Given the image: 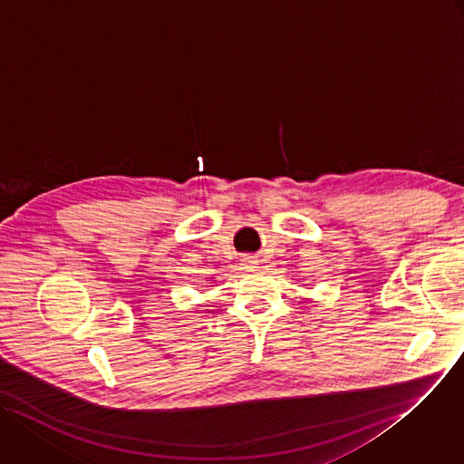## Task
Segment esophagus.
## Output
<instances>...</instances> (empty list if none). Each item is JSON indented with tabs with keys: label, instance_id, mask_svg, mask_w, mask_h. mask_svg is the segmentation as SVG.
<instances>
[{
	"label": "esophagus",
	"instance_id": "obj_1",
	"mask_svg": "<svg viewBox=\"0 0 464 464\" xmlns=\"http://www.w3.org/2000/svg\"><path fill=\"white\" fill-rule=\"evenodd\" d=\"M243 265H245V268H256L257 261L252 259V257H246V259H243Z\"/></svg>",
	"mask_w": 464,
	"mask_h": 464
}]
</instances>
